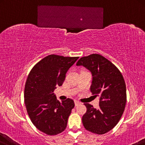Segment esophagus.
Masks as SVG:
<instances>
[{"label":"esophagus","mask_w":145,"mask_h":145,"mask_svg":"<svg viewBox=\"0 0 145 145\" xmlns=\"http://www.w3.org/2000/svg\"><path fill=\"white\" fill-rule=\"evenodd\" d=\"M81 102H79V101H77V100H75V105L76 106H78V105H81Z\"/></svg>","instance_id":"34e87169"}]
</instances>
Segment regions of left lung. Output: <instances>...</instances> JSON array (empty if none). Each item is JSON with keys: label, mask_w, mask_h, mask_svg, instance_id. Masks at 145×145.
<instances>
[{"label": "left lung", "mask_w": 145, "mask_h": 145, "mask_svg": "<svg viewBox=\"0 0 145 145\" xmlns=\"http://www.w3.org/2000/svg\"><path fill=\"white\" fill-rule=\"evenodd\" d=\"M92 73L90 90L99 97V108L85 103L87 110L82 121L85 129L93 134H105L116 126L125 111L126 103V84L119 69L99 54L82 57L76 64Z\"/></svg>", "instance_id": "obj_1"}]
</instances>
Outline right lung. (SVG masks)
Returning <instances> with one entry per match:
<instances>
[{
  "mask_svg": "<svg viewBox=\"0 0 145 145\" xmlns=\"http://www.w3.org/2000/svg\"><path fill=\"white\" fill-rule=\"evenodd\" d=\"M79 57L50 55L38 62L27 76L24 88V103L32 123L48 135L63 132L74 108L73 100L61 103L54 91L62 86L68 69Z\"/></svg>",
  "mask_w": 145,
  "mask_h": 145,
  "instance_id": "right-lung-1",
  "label": "right lung"
}]
</instances>
